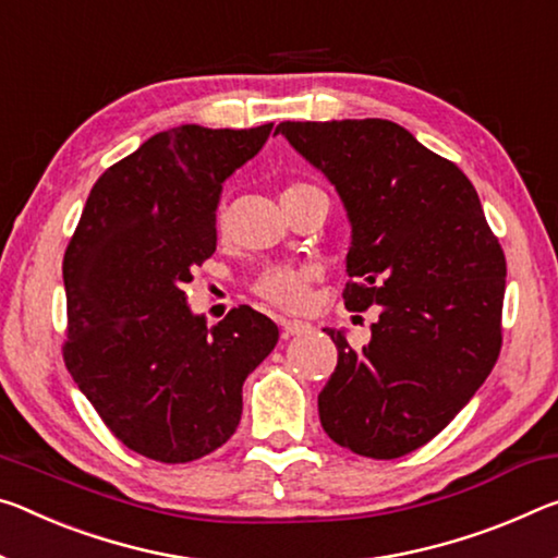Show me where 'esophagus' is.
<instances>
[{
	"instance_id": "esophagus-1",
	"label": "esophagus",
	"mask_w": 558,
	"mask_h": 558,
	"mask_svg": "<svg viewBox=\"0 0 558 558\" xmlns=\"http://www.w3.org/2000/svg\"><path fill=\"white\" fill-rule=\"evenodd\" d=\"M280 330H282V335H286V338H293V335L311 332L313 325L303 323V320H280Z\"/></svg>"
}]
</instances>
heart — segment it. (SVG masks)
Masks as SVG:
<instances>
[{"instance_id": "1", "label": "heart", "mask_w": 558, "mask_h": 558, "mask_svg": "<svg viewBox=\"0 0 558 558\" xmlns=\"http://www.w3.org/2000/svg\"><path fill=\"white\" fill-rule=\"evenodd\" d=\"M315 189L311 183H290L282 196H290V193ZM317 268L313 265H272V268H265L258 278L253 282V293L258 295L265 303L280 307V311L298 313L311 303V288L317 280Z\"/></svg>"}]
</instances>
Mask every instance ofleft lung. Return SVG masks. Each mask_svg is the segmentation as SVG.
<instances>
[{"label":"left lung","instance_id":"8db88e82","mask_svg":"<svg viewBox=\"0 0 558 558\" xmlns=\"http://www.w3.org/2000/svg\"><path fill=\"white\" fill-rule=\"evenodd\" d=\"M298 154L348 208V311L379 305L373 340L342 330L338 367L317 395L327 437L397 459L435 439L472 400L501 350L507 258L457 163L385 119L282 121Z\"/></svg>","mask_w":558,"mask_h":558}]
</instances>
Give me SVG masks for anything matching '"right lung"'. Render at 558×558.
<instances>
[{
  "label": "right lung",
  "mask_w": 558,
  "mask_h": 558,
  "mask_svg": "<svg viewBox=\"0 0 558 558\" xmlns=\"http://www.w3.org/2000/svg\"><path fill=\"white\" fill-rule=\"evenodd\" d=\"M272 123L161 131L106 168L64 253V362L121 445L163 464L216 452L243 412V383L278 325L238 305L208 327L185 305L216 251L223 181Z\"/></svg>",
  "instance_id": "right-lung-1"
}]
</instances>
